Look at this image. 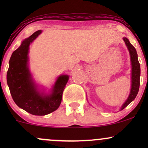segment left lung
<instances>
[{"label":"left lung","mask_w":148,"mask_h":148,"mask_svg":"<svg viewBox=\"0 0 148 148\" xmlns=\"http://www.w3.org/2000/svg\"><path fill=\"white\" fill-rule=\"evenodd\" d=\"M124 42L126 44L127 49L130 51L131 62H132V88H131L130 94L120 110H123L125 107L128 106L133 100L135 99L138 94L140 86V67L138 60V55L136 49L133 45L130 43L129 40L126 37H123Z\"/></svg>","instance_id":"8db88e82"}]
</instances>
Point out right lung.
Returning a JSON list of instances; mask_svg holds the SVG:
<instances>
[{"mask_svg":"<svg viewBox=\"0 0 148 148\" xmlns=\"http://www.w3.org/2000/svg\"><path fill=\"white\" fill-rule=\"evenodd\" d=\"M41 33V30L35 32L12 53L7 73V82L15 103L35 115H47L58 108L69 80L68 75L59 76L49 95H44L37 90L28 68V54L30 45Z\"/></svg>","mask_w":148,"mask_h":148,"instance_id":"obj_1","label":"right lung"}]
</instances>
